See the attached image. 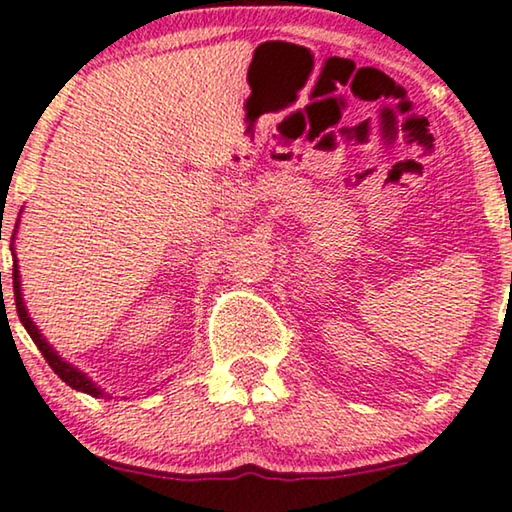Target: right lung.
I'll return each mask as SVG.
<instances>
[{
	"mask_svg": "<svg viewBox=\"0 0 512 512\" xmlns=\"http://www.w3.org/2000/svg\"><path fill=\"white\" fill-rule=\"evenodd\" d=\"M18 224H20V214H18ZM18 224H16V231H13V235H11V251H13V242H16V233H18ZM13 295H16V311H18V318H20V323L25 325V330H27V335L34 339V344L39 346V351H41V355L43 358H46V362L50 367H53V372L59 376V379H62L66 385H71L73 390H80V392H85V395H92V397H108L110 399V395L106 390L101 388V385H96L90 376H87L83 369H78L76 365H71L69 360H64L62 355H59L55 348H53V344L48 342L46 337L41 335V330L36 328V323L32 321V316H29V311H27V305H25V298H22V284H20V270H18V256H16V251H13Z\"/></svg>",
	"mask_w": 512,
	"mask_h": 512,
	"instance_id": "add662e5",
	"label": "right lung"
}]
</instances>
